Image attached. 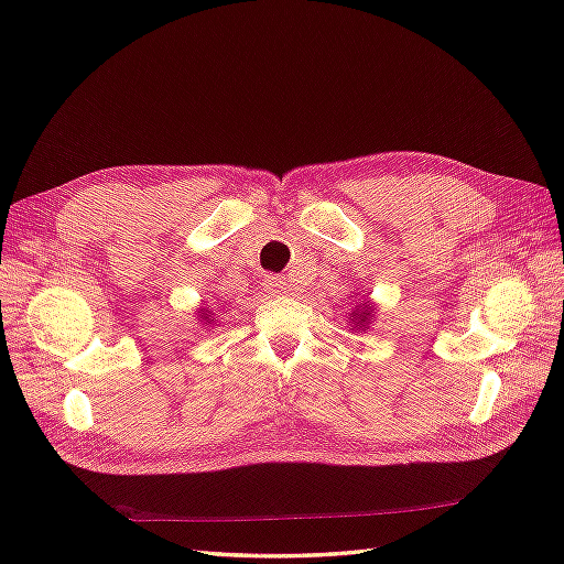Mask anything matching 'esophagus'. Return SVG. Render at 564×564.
Wrapping results in <instances>:
<instances>
[{
    "mask_svg": "<svg viewBox=\"0 0 564 564\" xmlns=\"http://www.w3.org/2000/svg\"><path fill=\"white\" fill-rule=\"evenodd\" d=\"M263 289L271 295H283L289 291V283H285L283 275H267V279H263Z\"/></svg>",
    "mask_w": 564,
    "mask_h": 564,
    "instance_id": "obj_1",
    "label": "esophagus"
}]
</instances>
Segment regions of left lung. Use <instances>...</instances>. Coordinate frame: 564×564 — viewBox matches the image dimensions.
I'll return each mask as SVG.
<instances>
[{
  "instance_id": "left-lung-1",
  "label": "left lung",
  "mask_w": 564,
  "mask_h": 564,
  "mask_svg": "<svg viewBox=\"0 0 564 564\" xmlns=\"http://www.w3.org/2000/svg\"><path fill=\"white\" fill-rule=\"evenodd\" d=\"M368 315H370V307H368V305H361V310H354V313H351V317H354V322H356V327H361V325H366V319H368Z\"/></svg>"
}]
</instances>
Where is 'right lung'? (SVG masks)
Segmentation results:
<instances>
[{
	"label": "right lung",
	"instance_id": "1",
	"mask_svg": "<svg viewBox=\"0 0 564 564\" xmlns=\"http://www.w3.org/2000/svg\"><path fill=\"white\" fill-rule=\"evenodd\" d=\"M203 315H206V313H203ZM203 315H200V317H203Z\"/></svg>",
	"mask_w": 564,
	"mask_h": 564
}]
</instances>
